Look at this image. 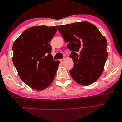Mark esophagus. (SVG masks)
Here are the masks:
<instances>
[{"mask_svg":"<svg viewBox=\"0 0 122 122\" xmlns=\"http://www.w3.org/2000/svg\"><path fill=\"white\" fill-rule=\"evenodd\" d=\"M64 61H65V59H64V58H63V59H60V61H61V63H63V62H64Z\"/></svg>","mask_w":122,"mask_h":122,"instance_id":"34e87169","label":"esophagus"}]
</instances>
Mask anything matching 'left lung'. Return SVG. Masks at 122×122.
Segmentation results:
<instances>
[{
  "label": "left lung",
  "mask_w": 122,
  "mask_h": 122,
  "mask_svg": "<svg viewBox=\"0 0 122 122\" xmlns=\"http://www.w3.org/2000/svg\"><path fill=\"white\" fill-rule=\"evenodd\" d=\"M71 53L74 65L70 73L78 84L90 85L102 74L108 57L107 41L94 25L76 22L58 27Z\"/></svg>",
  "instance_id": "left-lung-1"
}]
</instances>
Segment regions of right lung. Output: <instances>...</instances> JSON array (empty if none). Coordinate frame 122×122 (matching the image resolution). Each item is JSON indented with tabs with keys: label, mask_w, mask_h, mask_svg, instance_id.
I'll list each match as a JSON object with an SVG mask.
<instances>
[{
	"label": "right lung",
	"mask_w": 122,
	"mask_h": 122,
	"mask_svg": "<svg viewBox=\"0 0 122 122\" xmlns=\"http://www.w3.org/2000/svg\"><path fill=\"white\" fill-rule=\"evenodd\" d=\"M57 31V26H33L13 43V65L22 81L33 89L47 88L55 78L60 61L53 60L49 43Z\"/></svg>",
	"instance_id": "add662e5"
}]
</instances>
